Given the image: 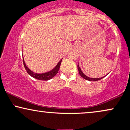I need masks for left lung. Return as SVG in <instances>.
I'll use <instances>...</instances> for the list:
<instances>
[{
    "mask_svg": "<svg viewBox=\"0 0 130 130\" xmlns=\"http://www.w3.org/2000/svg\"><path fill=\"white\" fill-rule=\"evenodd\" d=\"M77 69H78V71H79V73L80 75V76L82 77H83V78L87 80H90V81H96V80H100L102 78H103L106 76V75H108V74H106V76H103L101 77H98V78H93V77H90L89 76H86V74H85L82 71L81 69H80V68L79 67V64H77Z\"/></svg>",
    "mask_w": 130,
    "mask_h": 130,
    "instance_id": "obj_1",
    "label": "left lung"
}]
</instances>
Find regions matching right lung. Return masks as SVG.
<instances>
[{"mask_svg": "<svg viewBox=\"0 0 130 130\" xmlns=\"http://www.w3.org/2000/svg\"><path fill=\"white\" fill-rule=\"evenodd\" d=\"M62 59H61L59 62H58L57 64L56 65V66L53 69L50 70V71H47V72L43 73H34V71H32L31 70H30L27 67V66L26 65V63H25L24 58H23V63H24V66L25 68H26L27 73L29 74V75H30L31 76L38 80H47L53 78V77L54 76H55L56 75V74L57 73L58 71H59V68H60V64H61V62H62Z\"/></svg>", "mask_w": 130, "mask_h": 130, "instance_id": "add662e5", "label": "right lung"}]
</instances>
